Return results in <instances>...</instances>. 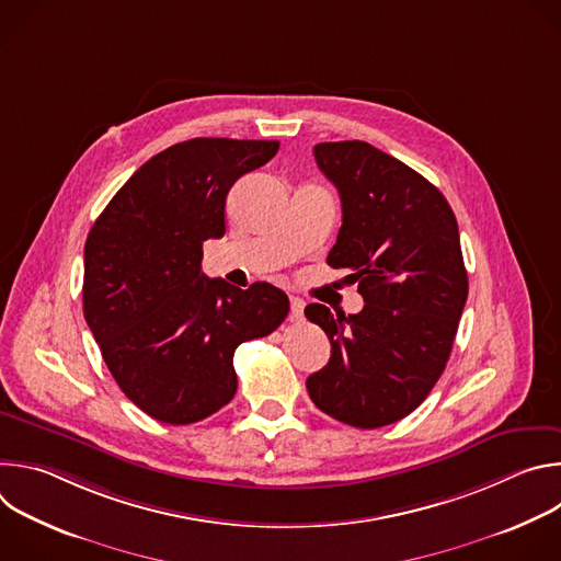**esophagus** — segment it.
<instances>
[{
	"label": "esophagus",
	"instance_id": "esophagus-1",
	"mask_svg": "<svg viewBox=\"0 0 561 561\" xmlns=\"http://www.w3.org/2000/svg\"><path fill=\"white\" fill-rule=\"evenodd\" d=\"M304 314V299L301 297H290V317L301 319Z\"/></svg>",
	"mask_w": 561,
	"mask_h": 561
}]
</instances>
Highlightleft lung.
I'll list each match as a JSON object with an SVG mask.
<instances>
[{
	"label": "left lung",
	"mask_w": 561,
	"mask_h": 561,
	"mask_svg": "<svg viewBox=\"0 0 561 561\" xmlns=\"http://www.w3.org/2000/svg\"><path fill=\"white\" fill-rule=\"evenodd\" d=\"M312 152L342 199L327 262L351 273L364 308L306 306L331 340L329 364L306 388L337 422L388 426L424 402L450 357L468 297L457 219L426 178L366 141H324Z\"/></svg>",
	"instance_id": "obj_1"
}]
</instances>
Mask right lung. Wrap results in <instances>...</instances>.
<instances>
[{"label":"right lung","instance_id":"add662e5","mask_svg":"<svg viewBox=\"0 0 561 561\" xmlns=\"http://www.w3.org/2000/svg\"><path fill=\"white\" fill-rule=\"evenodd\" d=\"M279 141L195 137L150 157L95 219L84 247V317L117 386L157 422L184 426L226 407L234 348L271 335L284 290L202 273V244L226 232L230 186Z\"/></svg>","mask_w":561,"mask_h":561}]
</instances>
